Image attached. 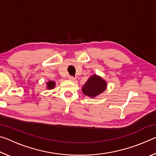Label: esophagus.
<instances>
[{"instance_id": "obj_1", "label": "esophagus", "mask_w": 156, "mask_h": 156, "mask_svg": "<svg viewBox=\"0 0 156 156\" xmlns=\"http://www.w3.org/2000/svg\"><path fill=\"white\" fill-rule=\"evenodd\" d=\"M70 80H72L73 82H74V83H76L78 80H79V78L78 76H76V77H73V76H69V78Z\"/></svg>"}]
</instances>
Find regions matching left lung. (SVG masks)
Masks as SVG:
<instances>
[{"label":"left lung","mask_w":156,"mask_h":156,"mask_svg":"<svg viewBox=\"0 0 156 156\" xmlns=\"http://www.w3.org/2000/svg\"><path fill=\"white\" fill-rule=\"evenodd\" d=\"M107 82L100 76H91L83 87V93L90 98H95L102 93L107 88Z\"/></svg>","instance_id":"1"}]
</instances>
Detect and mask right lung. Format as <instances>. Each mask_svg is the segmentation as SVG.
Instances as JSON below:
<instances>
[{
    "mask_svg": "<svg viewBox=\"0 0 156 156\" xmlns=\"http://www.w3.org/2000/svg\"><path fill=\"white\" fill-rule=\"evenodd\" d=\"M56 83L54 81H48L47 83V89H52L55 87Z\"/></svg>",
    "mask_w": 156,
    "mask_h": 156,
    "instance_id": "right-lung-1",
    "label": "right lung"
}]
</instances>
